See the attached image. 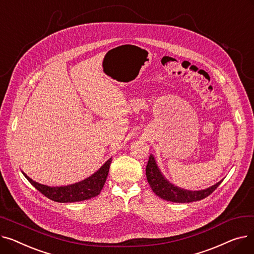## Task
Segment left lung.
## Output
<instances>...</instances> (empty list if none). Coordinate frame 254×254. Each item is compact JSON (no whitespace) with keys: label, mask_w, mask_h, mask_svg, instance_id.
I'll list each match as a JSON object with an SVG mask.
<instances>
[{"label":"left lung","mask_w":254,"mask_h":254,"mask_svg":"<svg viewBox=\"0 0 254 254\" xmlns=\"http://www.w3.org/2000/svg\"><path fill=\"white\" fill-rule=\"evenodd\" d=\"M146 177H147V181L151 190L157 196L173 203H190L201 201V199L207 197L214 191L222 181H219L215 185H213L211 188L204 190L190 191L181 190L167 181V179L162 175L161 171L158 170L154 161V157L152 155H150L148 164L146 166Z\"/></svg>","instance_id":"left-lung-1"}]
</instances>
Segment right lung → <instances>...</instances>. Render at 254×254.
<instances>
[{"mask_svg": "<svg viewBox=\"0 0 254 254\" xmlns=\"http://www.w3.org/2000/svg\"><path fill=\"white\" fill-rule=\"evenodd\" d=\"M112 162V158L108 159L99 171L90 177L80 181L75 184L68 186H60V188H51V186L40 184L32 180L29 176H26L24 173L23 175L28 179L31 184L36 190H38L43 195L52 199L55 202L60 203H73V202H81L85 199L97 196L106 182L107 176H108L109 168Z\"/></svg>", "mask_w": 254, "mask_h": 254, "instance_id": "right-lung-1", "label": "right lung"}]
</instances>
